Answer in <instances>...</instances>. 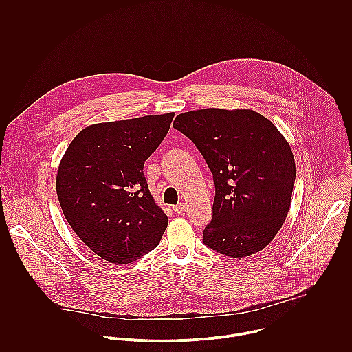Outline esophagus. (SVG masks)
I'll use <instances>...</instances> for the list:
<instances>
[{
  "label": "esophagus",
  "instance_id": "34e87169",
  "mask_svg": "<svg viewBox=\"0 0 352 352\" xmlns=\"http://www.w3.org/2000/svg\"><path fill=\"white\" fill-rule=\"evenodd\" d=\"M173 210H175V212H176V214H184V212H186V210H187V204L182 201V203L176 204V206L173 207Z\"/></svg>",
  "mask_w": 352,
  "mask_h": 352
}]
</instances>
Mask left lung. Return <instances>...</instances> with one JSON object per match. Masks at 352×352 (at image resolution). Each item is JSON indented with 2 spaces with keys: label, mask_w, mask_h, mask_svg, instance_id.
<instances>
[{
  "label": "left lung",
  "mask_w": 352,
  "mask_h": 352,
  "mask_svg": "<svg viewBox=\"0 0 352 352\" xmlns=\"http://www.w3.org/2000/svg\"><path fill=\"white\" fill-rule=\"evenodd\" d=\"M173 127L197 145L214 177L212 219L203 243L234 258L264 250L292 204L296 161L286 138L247 108L188 111Z\"/></svg>",
  "instance_id": "obj_1"
}]
</instances>
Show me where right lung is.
<instances>
[{
    "instance_id": "1",
    "label": "right lung",
    "mask_w": 352,
    "mask_h": 352,
    "mask_svg": "<svg viewBox=\"0 0 352 352\" xmlns=\"http://www.w3.org/2000/svg\"><path fill=\"white\" fill-rule=\"evenodd\" d=\"M175 113L96 123L81 130L56 172L63 215L81 241L112 264H129L158 245L168 217L155 203L144 164Z\"/></svg>"
}]
</instances>
